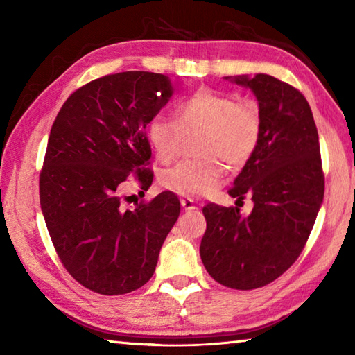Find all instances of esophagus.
<instances>
[{"label":"esophagus","mask_w":355,"mask_h":355,"mask_svg":"<svg viewBox=\"0 0 355 355\" xmlns=\"http://www.w3.org/2000/svg\"><path fill=\"white\" fill-rule=\"evenodd\" d=\"M180 203H182V207H183V209H186V211H189V209H196L194 200L189 199V197H183V199L180 200Z\"/></svg>","instance_id":"esophagus-1"}]
</instances>
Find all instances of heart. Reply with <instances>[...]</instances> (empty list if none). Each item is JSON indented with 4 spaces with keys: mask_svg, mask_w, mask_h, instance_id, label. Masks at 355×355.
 Returning a JSON list of instances; mask_svg holds the SVG:
<instances>
[{
    "mask_svg": "<svg viewBox=\"0 0 355 355\" xmlns=\"http://www.w3.org/2000/svg\"><path fill=\"white\" fill-rule=\"evenodd\" d=\"M263 116L258 101L233 97L211 89L189 95L175 107V122L158 114L147 125V139L161 163H171L182 152L184 136H197L200 158L183 161L161 175V184L180 196L209 194L224 178V163L243 167L261 141Z\"/></svg>",
    "mask_w": 355,
    "mask_h": 355,
    "instance_id": "1",
    "label": "heart"
}]
</instances>
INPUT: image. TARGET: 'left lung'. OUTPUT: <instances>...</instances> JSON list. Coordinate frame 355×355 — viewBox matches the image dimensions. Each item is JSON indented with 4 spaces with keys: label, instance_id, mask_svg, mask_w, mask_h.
<instances>
[{
    "label": "left lung",
    "instance_id": "obj_1",
    "mask_svg": "<svg viewBox=\"0 0 355 355\" xmlns=\"http://www.w3.org/2000/svg\"><path fill=\"white\" fill-rule=\"evenodd\" d=\"M261 107V141L228 194L250 197L249 216L238 207L207 203L200 243L203 266L220 285L255 290L279 279L297 260L324 197L320 137L302 92L271 75L239 76Z\"/></svg>",
    "mask_w": 355,
    "mask_h": 355
}]
</instances>
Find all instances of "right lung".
<instances>
[{
    "label": "right lung",
    "mask_w": 355,
    "mask_h": 355,
    "mask_svg": "<svg viewBox=\"0 0 355 355\" xmlns=\"http://www.w3.org/2000/svg\"><path fill=\"white\" fill-rule=\"evenodd\" d=\"M173 92L163 73L106 75L76 89L53 122L39 177L42 213L64 268L94 293L146 285L178 219L169 191L133 207L125 196L131 182L141 192L153 182L146 128Z\"/></svg>",
    "instance_id": "add662e5"
}]
</instances>
